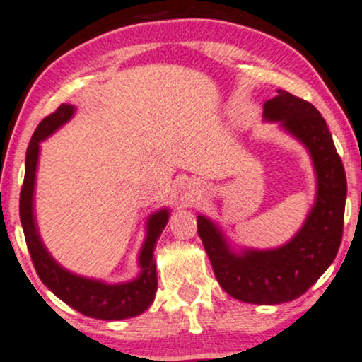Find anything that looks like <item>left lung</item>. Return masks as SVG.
Returning a JSON list of instances; mask_svg holds the SVG:
<instances>
[{"instance_id":"8db88e82","label":"left lung","mask_w":362,"mask_h":362,"mask_svg":"<svg viewBox=\"0 0 362 362\" xmlns=\"http://www.w3.org/2000/svg\"><path fill=\"white\" fill-rule=\"evenodd\" d=\"M262 118L278 123L308 149L316 173V199L293 239L274 250L236 251L221 228L198 216V234L216 279L234 299L250 304L289 303L303 296L331 266L342 239L346 173L325 118L311 103L278 89Z\"/></svg>"}]
</instances>
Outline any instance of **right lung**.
Wrapping results in <instances>:
<instances>
[{
	"label": "right lung",
	"instance_id": "1",
	"mask_svg": "<svg viewBox=\"0 0 362 362\" xmlns=\"http://www.w3.org/2000/svg\"><path fill=\"white\" fill-rule=\"evenodd\" d=\"M76 107L73 105H61L53 115L37 124L26 151L25 182L20 194V218L23 233L30 251L31 261L40 279L49 291L58 296L61 301L76 309L88 317L103 321H119L139 316L151 306L158 289L156 262L153 259L156 241L161 236L164 226L170 219V209L163 208L153 213L146 223V239L139 251V274L133 281L107 284L105 281L84 278L64 269L41 241L35 218V185L40 143L48 136L66 124L73 118Z\"/></svg>",
	"mask_w": 362,
	"mask_h": 362
}]
</instances>
